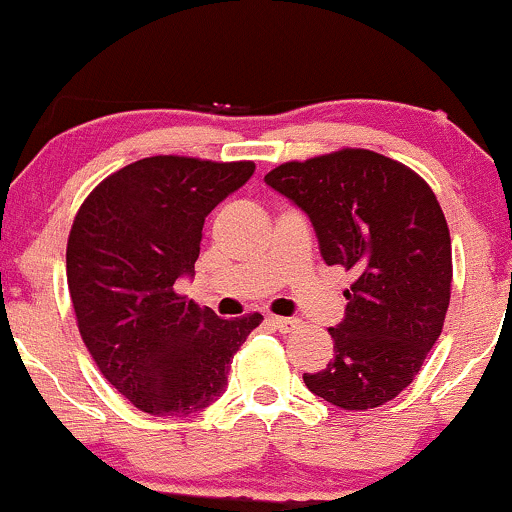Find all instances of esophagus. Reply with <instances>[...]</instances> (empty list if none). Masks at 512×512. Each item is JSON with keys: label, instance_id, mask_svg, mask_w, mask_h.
<instances>
[{"label": "esophagus", "instance_id": "1", "mask_svg": "<svg viewBox=\"0 0 512 512\" xmlns=\"http://www.w3.org/2000/svg\"><path fill=\"white\" fill-rule=\"evenodd\" d=\"M269 322H272L276 330L284 332V334L291 332V330H296V327L301 325V322H298L296 317H272V320H269Z\"/></svg>", "mask_w": 512, "mask_h": 512}]
</instances>
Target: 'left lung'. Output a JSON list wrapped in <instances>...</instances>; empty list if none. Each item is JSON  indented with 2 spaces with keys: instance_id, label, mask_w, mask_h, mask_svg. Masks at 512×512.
Here are the masks:
<instances>
[{
  "instance_id": "1",
  "label": "left lung",
  "mask_w": 512,
  "mask_h": 512,
  "mask_svg": "<svg viewBox=\"0 0 512 512\" xmlns=\"http://www.w3.org/2000/svg\"><path fill=\"white\" fill-rule=\"evenodd\" d=\"M264 182L308 214L322 260L354 272L346 313L330 327L334 356L303 373L313 395L361 411L395 399L443 332L450 231L414 170L368 149L281 163Z\"/></svg>"
}]
</instances>
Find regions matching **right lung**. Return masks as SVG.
<instances>
[{"mask_svg":"<svg viewBox=\"0 0 512 512\" xmlns=\"http://www.w3.org/2000/svg\"><path fill=\"white\" fill-rule=\"evenodd\" d=\"M255 173L252 161L151 156L81 204L67 284L81 339L110 385L151 416H190L228 385L260 313L221 320L175 291L195 274L204 219Z\"/></svg>","mask_w":512,"mask_h":512,"instance_id":"1","label":"right lung"}]
</instances>
